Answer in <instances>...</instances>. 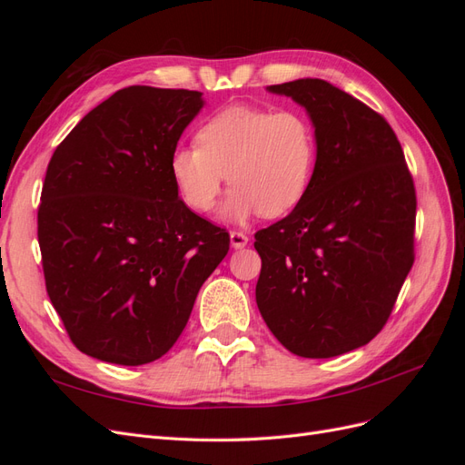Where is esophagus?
I'll return each mask as SVG.
<instances>
[{
  "mask_svg": "<svg viewBox=\"0 0 465 465\" xmlns=\"http://www.w3.org/2000/svg\"><path fill=\"white\" fill-rule=\"evenodd\" d=\"M248 244V236L244 234V232H238V231H232L231 232V246L234 248V250H241V248H244Z\"/></svg>",
  "mask_w": 465,
  "mask_h": 465,
  "instance_id": "1",
  "label": "esophagus"
}]
</instances>
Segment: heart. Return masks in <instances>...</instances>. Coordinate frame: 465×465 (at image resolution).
I'll return each mask as SVG.
<instances>
[{"label": "heart", "instance_id": "1", "mask_svg": "<svg viewBox=\"0 0 465 465\" xmlns=\"http://www.w3.org/2000/svg\"><path fill=\"white\" fill-rule=\"evenodd\" d=\"M316 164L312 124L297 110L232 104L198 132V147H176L168 161L176 192L188 207L213 209L224 180L232 184L223 219L287 215L311 188Z\"/></svg>", "mask_w": 465, "mask_h": 465}]
</instances>
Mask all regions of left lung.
<instances>
[{
	"mask_svg": "<svg viewBox=\"0 0 465 465\" xmlns=\"http://www.w3.org/2000/svg\"><path fill=\"white\" fill-rule=\"evenodd\" d=\"M267 91L306 110L316 135L311 188L256 232V302L291 353L330 359L384 328L413 265L415 188L390 124L323 79Z\"/></svg>",
	"mask_w": 465,
	"mask_h": 465,
	"instance_id": "obj_1",
	"label": "left lung"
}]
</instances>
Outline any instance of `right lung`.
Instances as JSON below:
<instances>
[{
  "label": "right lung",
  "mask_w": 465,
  "mask_h": 465,
  "mask_svg": "<svg viewBox=\"0 0 465 465\" xmlns=\"http://www.w3.org/2000/svg\"><path fill=\"white\" fill-rule=\"evenodd\" d=\"M203 93L128 87L54 151L38 207L48 297L74 345L104 362L161 359L186 328L229 232L180 200L168 161Z\"/></svg>",
  "instance_id": "add662e5"
}]
</instances>
